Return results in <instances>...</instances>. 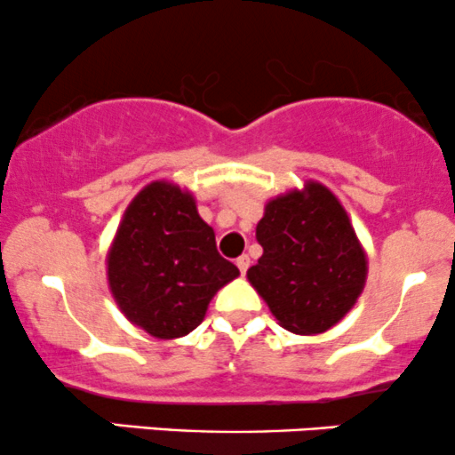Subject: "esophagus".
<instances>
[{
	"instance_id": "obj_1",
	"label": "esophagus",
	"mask_w": 455,
	"mask_h": 455,
	"mask_svg": "<svg viewBox=\"0 0 455 455\" xmlns=\"http://www.w3.org/2000/svg\"><path fill=\"white\" fill-rule=\"evenodd\" d=\"M235 265H237L239 271H242V275H243L245 271H248V267H250V257H248V254H242V257L235 260Z\"/></svg>"
}]
</instances>
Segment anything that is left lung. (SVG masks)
I'll use <instances>...</instances> for the list:
<instances>
[{
	"mask_svg": "<svg viewBox=\"0 0 455 455\" xmlns=\"http://www.w3.org/2000/svg\"><path fill=\"white\" fill-rule=\"evenodd\" d=\"M257 239L263 257L248 269V280L289 331H327L362 295L368 260L347 212L325 186L307 181L304 190L269 201Z\"/></svg>",
	"mask_w": 455,
	"mask_h": 455,
	"instance_id": "left-lung-1",
	"label": "left lung"
}]
</instances>
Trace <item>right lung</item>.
I'll use <instances>...</instances> for the list:
<instances>
[{
  "label": "right lung",
  "instance_id": "obj_1",
  "mask_svg": "<svg viewBox=\"0 0 455 455\" xmlns=\"http://www.w3.org/2000/svg\"><path fill=\"white\" fill-rule=\"evenodd\" d=\"M108 286L134 325L173 340L205 318L212 297L237 278L190 192L154 181L130 203L107 257Z\"/></svg>",
  "mask_w": 455,
  "mask_h": 455
}]
</instances>
